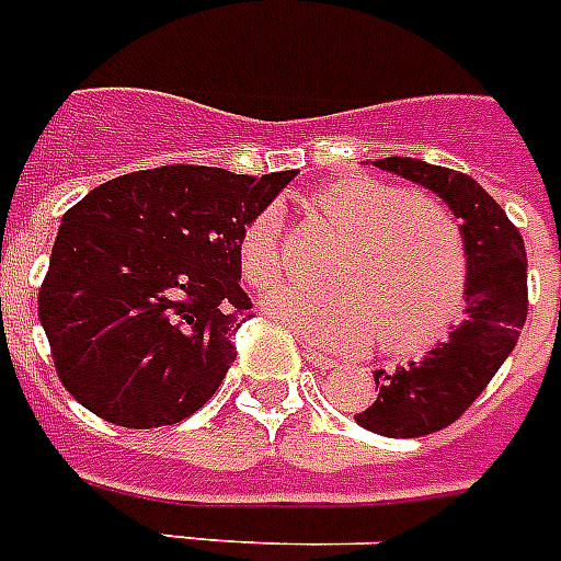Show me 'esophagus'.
Instances as JSON below:
<instances>
[{
  "label": "esophagus",
  "mask_w": 561,
  "mask_h": 561,
  "mask_svg": "<svg viewBox=\"0 0 561 561\" xmlns=\"http://www.w3.org/2000/svg\"><path fill=\"white\" fill-rule=\"evenodd\" d=\"M304 357L312 363V366L323 368V371H329V368L337 366V360H334V357H329V354L318 352V348H312V346H304Z\"/></svg>",
  "instance_id": "esophagus-1"
}]
</instances>
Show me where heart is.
<instances>
[{
  "label": "heart",
  "mask_w": 561,
  "mask_h": 561,
  "mask_svg": "<svg viewBox=\"0 0 561 561\" xmlns=\"http://www.w3.org/2000/svg\"><path fill=\"white\" fill-rule=\"evenodd\" d=\"M306 215L340 234L323 277L329 286H277L263 309L323 346L352 348L375 334L377 348L414 357L434 348L466 312L471 252L443 201L391 181L346 175L304 198ZM238 270L266 289L280 277V229L272 209L238 238Z\"/></svg>",
  "instance_id": "obj_1"
}]
</instances>
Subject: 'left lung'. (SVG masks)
<instances>
[{
    "label": "left lung",
    "mask_w": 561,
    "mask_h": 561,
    "mask_svg": "<svg viewBox=\"0 0 561 561\" xmlns=\"http://www.w3.org/2000/svg\"><path fill=\"white\" fill-rule=\"evenodd\" d=\"M375 167L434 190L462 218L471 252L466 320L451 340L394 375L375 371V403L354 414L363 428L382 437H425L462 417L514 352L528 318V257L505 209L466 172L400 156Z\"/></svg>",
    "instance_id": "obj_1"
}]
</instances>
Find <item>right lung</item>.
Here are the masks:
<instances>
[{
	"label": "right lung",
	"instance_id": "1",
	"mask_svg": "<svg viewBox=\"0 0 561 561\" xmlns=\"http://www.w3.org/2000/svg\"><path fill=\"white\" fill-rule=\"evenodd\" d=\"M295 175L170 164L118 175L67 209L39 289L61 386L124 428L195 414L252 309L238 238Z\"/></svg>",
	"mask_w": 561,
	"mask_h": 561
}]
</instances>
